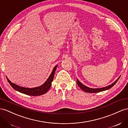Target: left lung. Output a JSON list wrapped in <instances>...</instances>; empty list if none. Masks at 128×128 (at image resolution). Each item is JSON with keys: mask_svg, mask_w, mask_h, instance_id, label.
<instances>
[{"mask_svg": "<svg viewBox=\"0 0 128 128\" xmlns=\"http://www.w3.org/2000/svg\"><path fill=\"white\" fill-rule=\"evenodd\" d=\"M120 78V76L118 78H117L114 82L112 83V84L106 86V87L100 88H92L88 87H87V86H86L84 84H83L82 83L78 80V78H77V84L78 86V87H80L82 90H84V92H90V93H95V92H98L106 90L111 88L112 87H113V86L117 82V81Z\"/></svg>", "mask_w": 128, "mask_h": 128, "instance_id": "1", "label": "left lung"}]
</instances>
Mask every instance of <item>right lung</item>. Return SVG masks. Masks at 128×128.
Wrapping results in <instances>:
<instances>
[{
	"instance_id": "add662e5",
	"label": "right lung",
	"mask_w": 128,
	"mask_h": 128,
	"mask_svg": "<svg viewBox=\"0 0 128 128\" xmlns=\"http://www.w3.org/2000/svg\"><path fill=\"white\" fill-rule=\"evenodd\" d=\"M58 67V65H56L53 68V70L52 72L50 75L49 78H47L46 81L43 84L37 87L34 88H26L21 87L17 85L14 83H12L11 81H10L9 79L6 77L7 80H8L9 84L12 86V87L15 89L16 90L20 92H22V94H26L27 95H30V96H40L41 95H43L45 94L50 89L52 86V82L54 74L56 72V69Z\"/></svg>"
}]
</instances>
